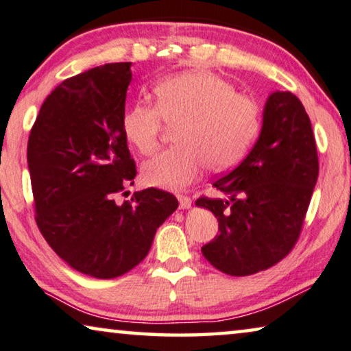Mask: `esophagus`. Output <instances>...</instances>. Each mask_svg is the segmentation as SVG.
Segmentation results:
<instances>
[{
  "instance_id": "34e87169",
  "label": "esophagus",
  "mask_w": 351,
  "mask_h": 351,
  "mask_svg": "<svg viewBox=\"0 0 351 351\" xmlns=\"http://www.w3.org/2000/svg\"><path fill=\"white\" fill-rule=\"evenodd\" d=\"M178 202H180L181 209H189L192 205L191 197H187V195H178Z\"/></svg>"
}]
</instances>
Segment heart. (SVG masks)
<instances>
[{
  "label": "heart",
  "mask_w": 351,
  "mask_h": 351,
  "mask_svg": "<svg viewBox=\"0 0 351 351\" xmlns=\"http://www.w3.org/2000/svg\"><path fill=\"white\" fill-rule=\"evenodd\" d=\"M156 106L137 102L125 110L123 134L140 154L158 151L162 125L180 124L176 143L146 162L145 184L181 191L208 167L223 171L247 153L260 129V106L254 97L213 72L191 71L165 78L154 86Z\"/></svg>",
  "instance_id": "b5f03b06"
}]
</instances>
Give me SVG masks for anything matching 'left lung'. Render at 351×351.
<instances>
[{
    "label": "left lung",
    "instance_id": "left-lung-1",
    "mask_svg": "<svg viewBox=\"0 0 351 351\" xmlns=\"http://www.w3.org/2000/svg\"><path fill=\"white\" fill-rule=\"evenodd\" d=\"M317 178V145L304 106L290 91L269 94L257 143L237 169L213 182L230 200L195 202L219 222L217 237L202 247L205 258L226 274L250 276L287 257Z\"/></svg>",
    "mask_w": 351,
    "mask_h": 351
}]
</instances>
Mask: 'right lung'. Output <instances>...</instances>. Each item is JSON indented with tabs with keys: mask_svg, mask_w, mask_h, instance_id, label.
<instances>
[{
	"mask_svg": "<svg viewBox=\"0 0 351 351\" xmlns=\"http://www.w3.org/2000/svg\"><path fill=\"white\" fill-rule=\"evenodd\" d=\"M130 80V62L67 78L42 104L28 140L42 237L71 268L96 279L135 268L178 208L175 195L154 187L114 203L137 175L121 128Z\"/></svg>",
	"mask_w": 351,
	"mask_h": 351,
	"instance_id": "1",
	"label": "right lung"
}]
</instances>
